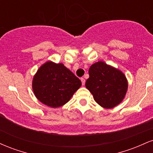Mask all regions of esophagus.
Returning <instances> with one entry per match:
<instances>
[{
	"mask_svg": "<svg viewBox=\"0 0 153 153\" xmlns=\"http://www.w3.org/2000/svg\"><path fill=\"white\" fill-rule=\"evenodd\" d=\"M80 80H81V82H82V85H85V79H84L83 78H80Z\"/></svg>",
	"mask_w": 153,
	"mask_h": 153,
	"instance_id": "obj_1",
	"label": "esophagus"
}]
</instances>
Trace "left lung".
Listing matches in <instances>:
<instances>
[{"mask_svg":"<svg viewBox=\"0 0 153 153\" xmlns=\"http://www.w3.org/2000/svg\"><path fill=\"white\" fill-rule=\"evenodd\" d=\"M85 87L94 96L96 102L106 108H111L122 102L127 90L125 75L105 62L91 66Z\"/></svg>","mask_w":153,"mask_h":153,"instance_id":"1","label":"left lung"}]
</instances>
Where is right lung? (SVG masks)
<instances>
[{
    "label": "right lung",
    "instance_id": "add662e5",
    "mask_svg": "<svg viewBox=\"0 0 153 153\" xmlns=\"http://www.w3.org/2000/svg\"><path fill=\"white\" fill-rule=\"evenodd\" d=\"M81 85V81L62 63L47 62L33 79L36 97L47 106L57 108L68 102Z\"/></svg>",
    "mask_w": 153,
    "mask_h": 153
}]
</instances>
